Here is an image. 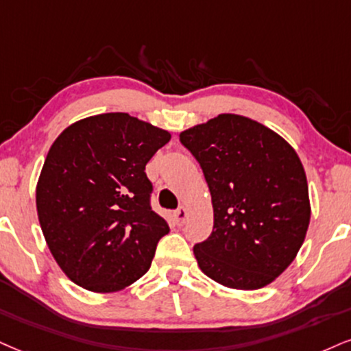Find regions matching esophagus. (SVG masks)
Wrapping results in <instances>:
<instances>
[{
	"label": "esophagus",
	"instance_id": "esophagus-1",
	"mask_svg": "<svg viewBox=\"0 0 351 351\" xmlns=\"http://www.w3.org/2000/svg\"><path fill=\"white\" fill-rule=\"evenodd\" d=\"M187 216H189V213H187V210L184 208V206H180V208H177L176 211H174V221H176V224H179V226H182V224L187 221Z\"/></svg>",
	"mask_w": 351,
	"mask_h": 351
}]
</instances>
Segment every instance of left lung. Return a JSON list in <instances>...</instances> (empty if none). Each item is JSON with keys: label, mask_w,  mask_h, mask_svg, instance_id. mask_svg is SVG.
<instances>
[{"label": "left lung", "mask_w": 351, "mask_h": 351, "mask_svg": "<svg viewBox=\"0 0 351 351\" xmlns=\"http://www.w3.org/2000/svg\"><path fill=\"white\" fill-rule=\"evenodd\" d=\"M213 202L198 267L228 288L258 289L295 261L309 226L308 180L296 151L270 128L223 114L180 133Z\"/></svg>", "instance_id": "1"}]
</instances>
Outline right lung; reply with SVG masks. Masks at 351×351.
I'll list each match as a JSON object with an SVG mask.
<instances>
[{
	"mask_svg": "<svg viewBox=\"0 0 351 351\" xmlns=\"http://www.w3.org/2000/svg\"><path fill=\"white\" fill-rule=\"evenodd\" d=\"M171 140L122 112L73 123L56 138L37 184V213L51 255L89 291H119L149 270L169 224L151 206L145 167Z\"/></svg>",
	"mask_w": 351,
	"mask_h": 351,
	"instance_id": "add662e5",
	"label": "right lung"
}]
</instances>
